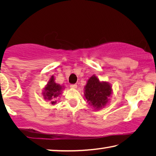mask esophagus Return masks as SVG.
<instances>
[{
	"label": "esophagus",
	"instance_id": "34e87169",
	"mask_svg": "<svg viewBox=\"0 0 156 156\" xmlns=\"http://www.w3.org/2000/svg\"><path fill=\"white\" fill-rule=\"evenodd\" d=\"M70 87L72 88H73V89H76V88H77V84H72L70 85Z\"/></svg>",
	"mask_w": 156,
	"mask_h": 156
}]
</instances>
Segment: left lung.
<instances>
[{"mask_svg": "<svg viewBox=\"0 0 156 156\" xmlns=\"http://www.w3.org/2000/svg\"><path fill=\"white\" fill-rule=\"evenodd\" d=\"M84 96L93 107L99 109L108 102V98L112 94V87L108 83L100 82L96 76L89 79L85 86Z\"/></svg>", "mask_w": 156, "mask_h": 156, "instance_id": "8db88e82", "label": "left lung"}]
</instances>
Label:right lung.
Returning <instances> with one entry per match:
<instances>
[{"label":"right lung","instance_id":"obj_1","mask_svg":"<svg viewBox=\"0 0 156 156\" xmlns=\"http://www.w3.org/2000/svg\"><path fill=\"white\" fill-rule=\"evenodd\" d=\"M61 90L62 87L60 84L55 83L54 76H51L49 83L47 84V87L44 89L43 93L44 98L51 100V105H55L56 103V97L61 94Z\"/></svg>","mask_w":156,"mask_h":156}]
</instances>
